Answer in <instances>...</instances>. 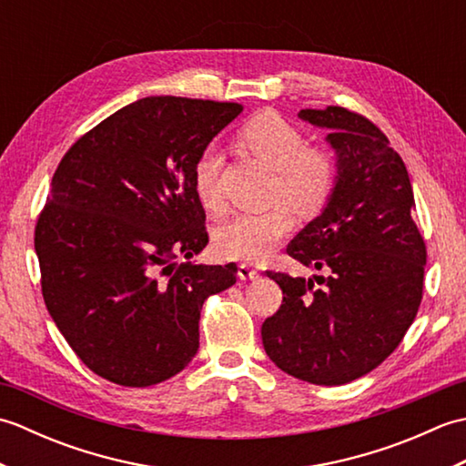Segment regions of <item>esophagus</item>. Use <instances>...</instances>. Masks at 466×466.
<instances>
[{"instance_id": "esophagus-1", "label": "esophagus", "mask_w": 466, "mask_h": 466, "mask_svg": "<svg viewBox=\"0 0 466 466\" xmlns=\"http://www.w3.org/2000/svg\"><path fill=\"white\" fill-rule=\"evenodd\" d=\"M238 276H240V280H256L258 279V270H254L250 264H240L238 266Z\"/></svg>"}]
</instances>
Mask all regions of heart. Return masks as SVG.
<instances>
[{"label":"heart","instance_id":"obj_1","mask_svg":"<svg viewBox=\"0 0 466 466\" xmlns=\"http://www.w3.org/2000/svg\"><path fill=\"white\" fill-rule=\"evenodd\" d=\"M238 142L274 172L272 198L284 200L266 212L240 214L216 232V252L222 258L258 262L274 252L294 228V212H319L336 182L332 156L320 147H306L304 134L274 112L254 116L238 132ZM222 160L214 150H204L194 164L192 182L198 200L210 212L222 210L218 187ZM289 201L291 205L285 204Z\"/></svg>","mask_w":466,"mask_h":466}]
</instances>
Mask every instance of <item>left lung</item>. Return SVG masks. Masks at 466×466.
<instances>
[{"mask_svg": "<svg viewBox=\"0 0 466 466\" xmlns=\"http://www.w3.org/2000/svg\"><path fill=\"white\" fill-rule=\"evenodd\" d=\"M322 127L336 156V182L320 216L289 244L311 279L268 272L282 306L262 324L270 360L294 379L339 386L374 370L397 349L422 299L427 248L412 222L407 166L389 137L346 107L300 110Z\"/></svg>", "mask_w": 466, "mask_h": 466, "instance_id": "1", "label": "left lung"}]
</instances>
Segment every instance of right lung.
<instances>
[{
	"instance_id": "obj_1",
	"label": "right lung",
	"mask_w": 466,
	"mask_h": 466,
	"mask_svg": "<svg viewBox=\"0 0 466 466\" xmlns=\"http://www.w3.org/2000/svg\"><path fill=\"white\" fill-rule=\"evenodd\" d=\"M240 112L142 97L59 162L35 226L42 292L67 344L102 379L144 389L184 370L200 346L202 304L236 284L234 262H190L208 244L192 170Z\"/></svg>"
}]
</instances>
